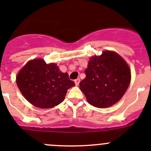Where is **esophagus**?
I'll return each instance as SVG.
<instances>
[{"label":"esophagus","instance_id":"obj_1","mask_svg":"<svg viewBox=\"0 0 151 151\" xmlns=\"http://www.w3.org/2000/svg\"><path fill=\"white\" fill-rule=\"evenodd\" d=\"M80 80L79 78H77V79H76L75 80H74V83H75V85H79V84H80Z\"/></svg>","mask_w":151,"mask_h":151}]
</instances>
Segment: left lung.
<instances>
[{"label": "left lung", "instance_id": "left-lung-1", "mask_svg": "<svg viewBox=\"0 0 151 151\" xmlns=\"http://www.w3.org/2000/svg\"><path fill=\"white\" fill-rule=\"evenodd\" d=\"M86 77L80 88L90 104L106 108L118 102L126 93L131 81L127 63L118 53L104 51L100 56L90 58L85 70Z\"/></svg>", "mask_w": 151, "mask_h": 151}]
</instances>
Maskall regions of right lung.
<instances>
[{
  "label": "right lung",
  "instance_id": "add662e5",
  "mask_svg": "<svg viewBox=\"0 0 151 151\" xmlns=\"http://www.w3.org/2000/svg\"><path fill=\"white\" fill-rule=\"evenodd\" d=\"M17 84L27 100L42 109L54 107L64 100L67 90L75 84L55 63L43 59L30 60L17 76Z\"/></svg>",
  "mask_w": 151,
  "mask_h": 151
}]
</instances>
